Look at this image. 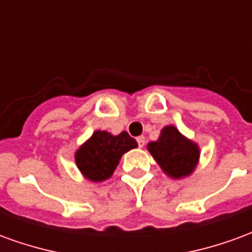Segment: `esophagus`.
I'll use <instances>...</instances> for the list:
<instances>
[{
    "label": "esophagus",
    "instance_id": "esophagus-1",
    "mask_svg": "<svg viewBox=\"0 0 252 252\" xmlns=\"http://www.w3.org/2000/svg\"><path fill=\"white\" fill-rule=\"evenodd\" d=\"M137 144H139V147H143L144 146V143H146V137L144 136H137Z\"/></svg>",
    "mask_w": 252,
    "mask_h": 252
}]
</instances>
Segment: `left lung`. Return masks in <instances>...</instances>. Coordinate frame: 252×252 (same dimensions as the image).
Returning <instances> with one entry per match:
<instances>
[{
	"mask_svg": "<svg viewBox=\"0 0 252 252\" xmlns=\"http://www.w3.org/2000/svg\"><path fill=\"white\" fill-rule=\"evenodd\" d=\"M147 148L166 174L178 180L194 171L200 159V148L174 126H164L157 142H150Z\"/></svg>",
	"mask_w": 252,
	"mask_h": 252,
	"instance_id": "left-lung-1",
	"label": "left lung"
}]
</instances>
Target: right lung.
<instances>
[{
  "mask_svg": "<svg viewBox=\"0 0 252 252\" xmlns=\"http://www.w3.org/2000/svg\"><path fill=\"white\" fill-rule=\"evenodd\" d=\"M136 147V140L126 131L116 136L106 131H95L75 151V163L85 178L102 182L112 177L123 154Z\"/></svg>",
  "mask_w": 252,
  "mask_h": 252,
  "instance_id": "right-lung-1",
  "label": "right lung"
}]
</instances>
